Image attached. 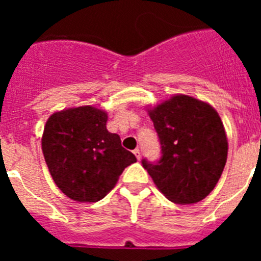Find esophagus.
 <instances>
[{
    "instance_id": "1",
    "label": "esophagus",
    "mask_w": 261,
    "mask_h": 261,
    "mask_svg": "<svg viewBox=\"0 0 261 261\" xmlns=\"http://www.w3.org/2000/svg\"><path fill=\"white\" fill-rule=\"evenodd\" d=\"M133 154H135L136 158H137V159L141 158V151H140V149H138V147H137V149H135V150H133Z\"/></svg>"
}]
</instances>
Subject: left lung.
<instances>
[{
    "label": "left lung",
    "mask_w": 261,
    "mask_h": 261,
    "mask_svg": "<svg viewBox=\"0 0 261 261\" xmlns=\"http://www.w3.org/2000/svg\"><path fill=\"white\" fill-rule=\"evenodd\" d=\"M161 144L156 162L142 159L158 190L170 201L193 204L220 180L227 138L217 111L188 95H175L149 111Z\"/></svg>",
    "instance_id": "left-lung-1"
}]
</instances>
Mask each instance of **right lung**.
<instances>
[{
    "label": "right lung",
    "instance_id": "1",
    "mask_svg": "<svg viewBox=\"0 0 261 261\" xmlns=\"http://www.w3.org/2000/svg\"><path fill=\"white\" fill-rule=\"evenodd\" d=\"M107 114L78 107L56 112L48 119L41 149L53 180L71 200L95 202L116 184L135 154L121 146L116 133L106 128Z\"/></svg>",
    "mask_w": 261,
    "mask_h": 261
}]
</instances>
